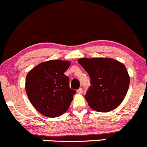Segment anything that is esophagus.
<instances>
[{
    "mask_svg": "<svg viewBox=\"0 0 147 147\" xmlns=\"http://www.w3.org/2000/svg\"><path fill=\"white\" fill-rule=\"evenodd\" d=\"M83 88H79V89L78 90H77V92L78 93H80V94H82V93H83Z\"/></svg>",
    "mask_w": 147,
    "mask_h": 147,
    "instance_id": "obj_1",
    "label": "esophagus"
}]
</instances>
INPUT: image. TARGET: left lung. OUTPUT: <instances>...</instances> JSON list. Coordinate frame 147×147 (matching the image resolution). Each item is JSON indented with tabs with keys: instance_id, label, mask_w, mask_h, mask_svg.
Masks as SVG:
<instances>
[{
	"instance_id": "obj_1",
	"label": "left lung",
	"mask_w": 147,
	"mask_h": 147,
	"mask_svg": "<svg viewBox=\"0 0 147 147\" xmlns=\"http://www.w3.org/2000/svg\"><path fill=\"white\" fill-rule=\"evenodd\" d=\"M78 63L88 72L92 86L85 98L93 110L109 112L123 101L130 85V76L123 63L112 58H80Z\"/></svg>"
}]
</instances>
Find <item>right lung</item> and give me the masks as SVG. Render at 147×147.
Here are the masks:
<instances>
[{"label": "right lung", "instance_id": "obj_1", "mask_svg": "<svg viewBox=\"0 0 147 147\" xmlns=\"http://www.w3.org/2000/svg\"><path fill=\"white\" fill-rule=\"evenodd\" d=\"M69 61L52 59L40 63L28 72L25 88L30 102L39 113L50 118L64 114L76 94L69 87L64 72Z\"/></svg>", "mask_w": 147, "mask_h": 147}]
</instances>
